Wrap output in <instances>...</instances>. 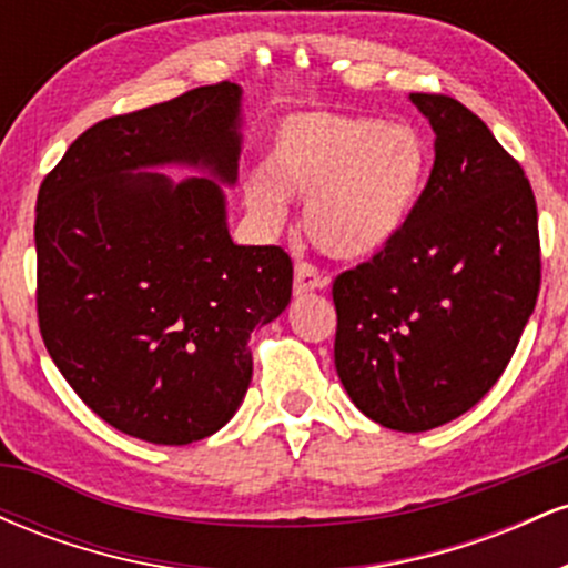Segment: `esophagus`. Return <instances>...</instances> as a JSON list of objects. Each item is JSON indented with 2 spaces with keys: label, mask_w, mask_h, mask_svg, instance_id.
<instances>
[{
  "label": "esophagus",
  "mask_w": 568,
  "mask_h": 568,
  "mask_svg": "<svg viewBox=\"0 0 568 568\" xmlns=\"http://www.w3.org/2000/svg\"><path fill=\"white\" fill-rule=\"evenodd\" d=\"M323 285H325V280L321 277V272H317V266H312L306 262L296 264V272H293V293H296V296L323 288Z\"/></svg>",
  "instance_id": "34e87169"
}]
</instances>
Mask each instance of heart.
I'll list each match as a JSON object with an SVG mask.
<instances>
[{"label": "heart", "instance_id": "heart-1", "mask_svg": "<svg viewBox=\"0 0 568 568\" xmlns=\"http://www.w3.org/2000/svg\"><path fill=\"white\" fill-rule=\"evenodd\" d=\"M427 143L410 125L374 116L298 114L283 122L264 173L243 186L247 213L264 232L283 230L288 202L304 200V232L321 251L361 262L408 224L427 181Z\"/></svg>", "mask_w": 568, "mask_h": 568}]
</instances>
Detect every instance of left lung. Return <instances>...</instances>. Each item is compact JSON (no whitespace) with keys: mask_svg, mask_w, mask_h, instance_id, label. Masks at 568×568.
Masks as SVG:
<instances>
[{"mask_svg":"<svg viewBox=\"0 0 568 568\" xmlns=\"http://www.w3.org/2000/svg\"><path fill=\"white\" fill-rule=\"evenodd\" d=\"M408 98L435 130L433 171L393 243L334 280V361L368 419L425 433L497 384L542 275L524 168L456 98Z\"/></svg>","mask_w":568,"mask_h":568,"instance_id":"1","label":"left lung"}]
</instances>
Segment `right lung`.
Here are the masks:
<instances>
[{"mask_svg":"<svg viewBox=\"0 0 568 568\" xmlns=\"http://www.w3.org/2000/svg\"><path fill=\"white\" fill-rule=\"evenodd\" d=\"M234 82L98 122L37 197L44 347L106 425L158 446L219 433L247 393L256 325L291 302L277 245H234L221 184L237 181ZM209 175L175 185L154 166Z\"/></svg>","mask_w":568,"mask_h":568,"instance_id":"1","label":"right lung"}]
</instances>
